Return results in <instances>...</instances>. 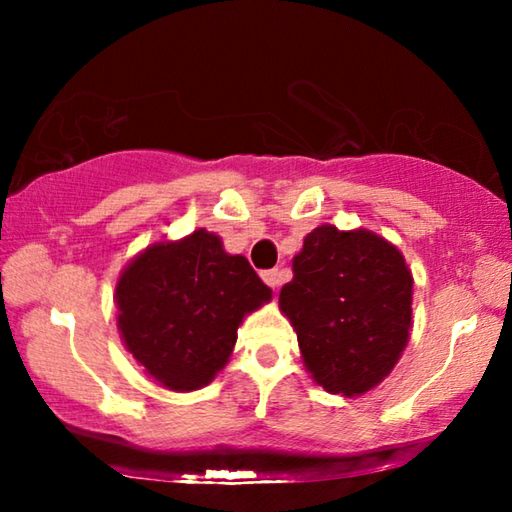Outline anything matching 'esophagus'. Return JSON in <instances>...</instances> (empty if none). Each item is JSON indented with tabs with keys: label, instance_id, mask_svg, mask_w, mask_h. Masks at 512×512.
<instances>
[{
	"label": "esophagus",
	"instance_id": "34e87169",
	"mask_svg": "<svg viewBox=\"0 0 512 512\" xmlns=\"http://www.w3.org/2000/svg\"><path fill=\"white\" fill-rule=\"evenodd\" d=\"M262 280L268 284L271 289H277L282 284V271H277V268H273V271H264L262 273Z\"/></svg>",
	"mask_w": 512,
	"mask_h": 512
}]
</instances>
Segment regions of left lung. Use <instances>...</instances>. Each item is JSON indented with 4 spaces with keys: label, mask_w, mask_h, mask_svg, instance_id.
I'll return each instance as SVG.
<instances>
[{
    "label": "left lung",
    "mask_w": 512,
    "mask_h": 512,
    "mask_svg": "<svg viewBox=\"0 0 512 512\" xmlns=\"http://www.w3.org/2000/svg\"><path fill=\"white\" fill-rule=\"evenodd\" d=\"M413 275L377 232L323 223L293 257L280 311L298 334L307 372L327 393L359 397L379 386L409 343Z\"/></svg>",
    "instance_id": "obj_1"
}]
</instances>
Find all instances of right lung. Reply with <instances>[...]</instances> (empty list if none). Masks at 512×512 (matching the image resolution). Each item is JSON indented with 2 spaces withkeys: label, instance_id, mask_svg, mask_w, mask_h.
I'll return each mask as SVG.
<instances>
[{
  "label": "right lung",
  "instance_id": "right-lung-1",
  "mask_svg": "<svg viewBox=\"0 0 512 512\" xmlns=\"http://www.w3.org/2000/svg\"><path fill=\"white\" fill-rule=\"evenodd\" d=\"M273 291L205 228L146 246L115 287L117 329L155 384L192 393L225 368L237 329Z\"/></svg>",
  "mask_w": 512,
  "mask_h": 512
}]
</instances>
